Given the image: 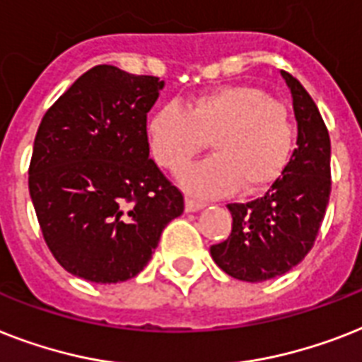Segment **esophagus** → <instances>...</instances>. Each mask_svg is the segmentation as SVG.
<instances>
[{
    "label": "esophagus",
    "mask_w": 362,
    "mask_h": 362,
    "mask_svg": "<svg viewBox=\"0 0 362 362\" xmlns=\"http://www.w3.org/2000/svg\"><path fill=\"white\" fill-rule=\"evenodd\" d=\"M201 208H204V202L195 201V199L187 197V199H186V211H197V210H201Z\"/></svg>",
    "instance_id": "esophagus-1"
}]
</instances>
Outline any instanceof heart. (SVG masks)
<instances>
[{
	"label": "heart",
	"mask_w": 362,
	"mask_h": 362,
	"mask_svg": "<svg viewBox=\"0 0 362 362\" xmlns=\"http://www.w3.org/2000/svg\"><path fill=\"white\" fill-rule=\"evenodd\" d=\"M154 161L184 171L210 141L211 158L187 169L182 184L195 195H225L272 187L286 171L293 124L286 107L255 85H223L191 98L182 110L161 105L146 124Z\"/></svg>",
	"instance_id": "obj_1"
}]
</instances>
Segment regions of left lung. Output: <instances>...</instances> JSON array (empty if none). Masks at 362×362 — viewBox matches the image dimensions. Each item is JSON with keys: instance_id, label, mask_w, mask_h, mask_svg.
Segmentation results:
<instances>
[{"instance_id": "left-lung-1", "label": "left lung", "mask_w": 362, "mask_h": 362, "mask_svg": "<svg viewBox=\"0 0 362 362\" xmlns=\"http://www.w3.org/2000/svg\"><path fill=\"white\" fill-rule=\"evenodd\" d=\"M292 93L298 148L283 176L260 199L227 204L230 236L211 245L216 264L230 277L262 283L298 266L313 249L331 193V141L305 87L281 72Z\"/></svg>"}]
</instances>
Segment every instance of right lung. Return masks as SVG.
<instances>
[{
  "mask_svg": "<svg viewBox=\"0 0 362 362\" xmlns=\"http://www.w3.org/2000/svg\"><path fill=\"white\" fill-rule=\"evenodd\" d=\"M161 89L156 76L98 64L40 120L29 193L44 242L76 277H135L184 211L182 191L148 158L146 113Z\"/></svg>",
  "mask_w": 362,
  "mask_h": 362,
  "instance_id": "add662e5",
  "label": "right lung"
}]
</instances>
